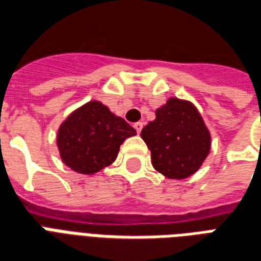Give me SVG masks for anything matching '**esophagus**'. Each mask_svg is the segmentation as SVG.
<instances>
[{"label":"esophagus","instance_id":"obj_1","mask_svg":"<svg viewBox=\"0 0 261 261\" xmlns=\"http://www.w3.org/2000/svg\"><path fill=\"white\" fill-rule=\"evenodd\" d=\"M133 128L136 129V132L140 133V132H142V129H143V122H136V123H133Z\"/></svg>","mask_w":261,"mask_h":261}]
</instances>
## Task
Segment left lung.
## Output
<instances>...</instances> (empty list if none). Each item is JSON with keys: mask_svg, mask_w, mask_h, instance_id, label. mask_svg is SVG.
Returning <instances> with one entry per match:
<instances>
[{"mask_svg": "<svg viewBox=\"0 0 261 261\" xmlns=\"http://www.w3.org/2000/svg\"><path fill=\"white\" fill-rule=\"evenodd\" d=\"M154 169L181 180L197 172L211 151V133L197 107L169 97L155 110V119L142 129Z\"/></svg>", "mask_w": 261, "mask_h": 261, "instance_id": "obj_1", "label": "left lung"}]
</instances>
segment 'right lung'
Instances as JSON below:
<instances>
[{
    "instance_id": "1",
    "label": "right lung",
    "mask_w": 261,
    "mask_h": 261,
    "mask_svg": "<svg viewBox=\"0 0 261 261\" xmlns=\"http://www.w3.org/2000/svg\"><path fill=\"white\" fill-rule=\"evenodd\" d=\"M135 135L125 119L101 101L92 100L64 119L56 143L64 165L82 175H95L114 162L121 144Z\"/></svg>"
}]
</instances>
